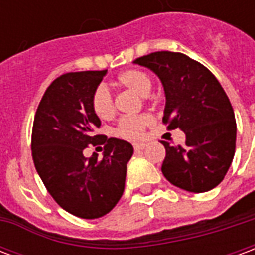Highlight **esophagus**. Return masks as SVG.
Returning <instances> with one entry per match:
<instances>
[{
  "label": "esophagus",
  "instance_id": "esophagus-1",
  "mask_svg": "<svg viewBox=\"0 0 255 255\" xmlns=\"http://www.w3.org/2000/svg\"><path fill=\"white\" fill-rule=\"evenodd\" d=\"M146 147V143L143 142H139V143H133V149L136 150V151H140V150H143Z\"/></svg>",
  "mask_w": 255,
  "mask_h": 255
}]
</instances>
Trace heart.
Returning <instances> with one entry per match:
<instances>
[{
	"label": "heart",
	"mask_w": 255,
	"mask_h": 255,
	"mask_svg": "<svg viewBox=\"0 0 255 255\" xmlns=\"http://www.w3.org/2000/svg\"><path fill=\"white\" fill-rule=\"evenodd\" d=\"M117 83L140 97H147L153 89V82L149 75L139 69H127L122 72L117 78ZM91 106L101 120H109L115 115V101L105 86H98L95 89L91 97ZM151 123L153 117L150 115L123 117L117 124L116 135L124 139H138Z\"/></svg>",
	"instance_id": "obj_1"
}]
</instances>
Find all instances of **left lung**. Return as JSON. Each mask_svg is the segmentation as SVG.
I'll list each match as a JSON object with an SVG mask.
<instances>
[{
	"mask_svg": "<svg viewBox=\"0 0 255 255\" xmlns=\"http://www.w3.org/2000/svg\"><path fill=\"white\" fill-rule=\"evenodd\" d=\"M133 64L149 68L165 91L162 122L180 128L186 143L162 140L166 155L161 171L173 186L206 192L223 182L234 160L236 122L224 89L213 73L183 53L155 52Z\"/></svg>",
	"mask_w": 255,
	"mask_h": 255,
	"instance_id": "obj_1",
	"label": "left lung"
}]
</instances>
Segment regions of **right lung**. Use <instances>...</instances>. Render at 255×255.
<instances>
[{
    "instance_id": "obj_1",
    "label": "right lung",
    "mask_w": 255,
    "mask_h": 255,
    "mask_svg": "<svg viewBox=\"0 0 255 255\" xmlns=\"http://www.w3.org/2000/svg\"><path fill=\"white\" fill-rule=\"evenodd\" d=\"M108 71L64 73L53 82L36 109L31 150L35 169L53 199L80 219H98L120 201L133 154L132 144L117 138L98 142L100 117L91 97ZM106 143L104 157L87 159L89 144Z\"/></svg>"
}]
</instances>
